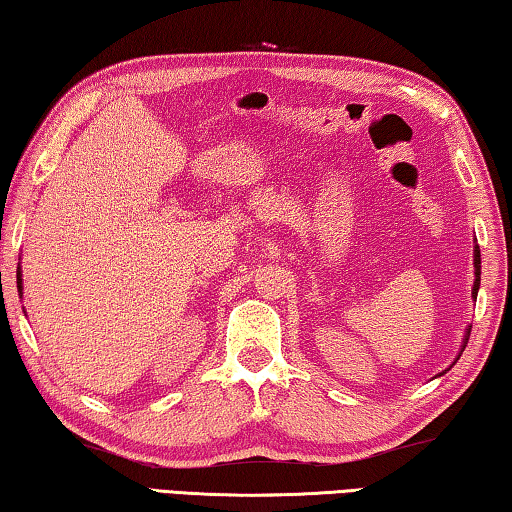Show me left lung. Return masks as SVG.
<instances>
[{"instance_id": "1", "label": "left lung", "mask_w": 512, "mask_h": 512, "mask_svg": "<svg viewBox=\"0 0 512 512\" xmlns=\"http://www.w3.org/2000/svg\"><path fill=\"white\" fill-rule=\"evenodd\" d=\"M479 283H481V251H479L477 245H474V288H472V299H477ZM470 330H472L470 326H468V330H465L463 348H465V344H468V339H470ZM459 357H461V353H459Z\"/></svg>"}]
</instances>
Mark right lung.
Masks as SVG:
<instances>
[{"instance_id": "right-lung-1", "label": "right lung", "mask_w": 512, "mask_h": 512, "mask_svg": "<svg viewBox=\"0 0 512 512\" xmlns=\"http://www.w3.org/2000/svg\"><path fill=\"white\" fill-rule=\"evenodd\" d=\"M17 290H20V297H22V274L17 270Z\"/></svg>"}]
</instances>
